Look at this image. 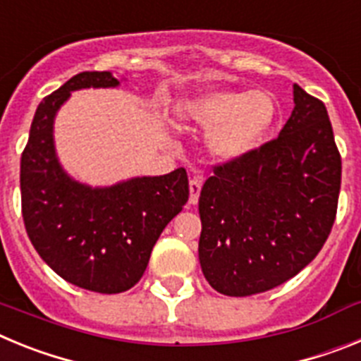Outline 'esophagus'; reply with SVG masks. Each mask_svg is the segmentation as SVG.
I'll use <instances>...</instances> for the list:
<instances>
[{
  "label": "esophagus",
  "mask_w": 361,
  "mask_h": 361,
  "mask_svg": "<svg viewBox=\"0 0 361 361\" xmlns=\"http://www.w3.org/2000/svg\"><path fill=\"white\" fill-rule=\"evenodd\" d=\"M200 190H202V177L195 175V177L190 178V204L199 202Z\"/></svg>",
  "instance_id": "34e87169"
}]
</instances>
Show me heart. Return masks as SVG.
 I'll use <instances>...</instances> for the list:
<instances>
[{
    "label": "heart",
    "instance_id": "1",
    "mask_svg": "<svg viewBox=\"0 0 361 361\" xmlns=\"http://www.w3.org/2000/svg\"><path fill=\"white\" fill-rule=\"evenodd\" d=\"M184 119L208 128L216 157L233 159L262 141L279 117V103L267 90H212L178 104Z\"/></svg>",
    "mask_w": 361,
    "mask_h": 361
}]
</instances>
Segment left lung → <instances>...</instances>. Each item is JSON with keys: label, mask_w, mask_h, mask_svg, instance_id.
I'll return each mask as SVG.
<instances>
[{"label": "left lung", "mask_w": 361, "mask_h": 361, "mask_svg": "<svg viewBox=\"0 0 361 361\" xmlns=\"http://www.w3.org/2000/svg\"><path fill=\"white\" fill-rule=\"evenodd\" d=\"M276 139L222 164L199 199V260L215 291L251 296L288 282L333 229L342 157L327 108L298 85Z\"/></svg>", "instance_id": "8db88e82"}]
</instances>
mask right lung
Wrapping results in <instances>:
<instances>
[{
  "label": "right lung",
  "instance_id": "obj_1",
  "mask_svg": "<svg viewBox=\"0 0 361 361\" xmlns=\"http://www.w3.org/2000/svg\"><path fill=\"white\" fill-rule=\"evenodd\" d=\"M110 72H81L43 99L21 153V213L39 257L66 282L103 295L145 275L162 229L190 197L184 168L110 188L82 186L57 162L52 126L70 92L117 86Z\"/></svg>",
  "mask_w": 361,
  "mask_h": 361
}]
</instances>
